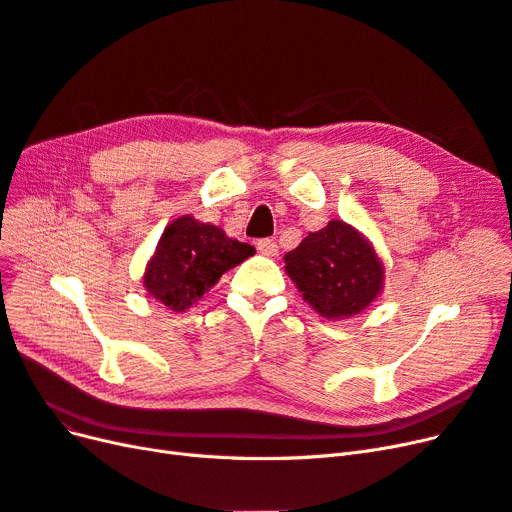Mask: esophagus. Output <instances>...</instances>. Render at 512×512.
Returning <instances> with one entry per match:
<instances>
[{
	"label": "esophagus",
	"instance_id": "obj_1",
	"mask_svg": "<svg viewBox=\"0 0 512 512\" xmlns=\"http://www.w3.org/2000/svg\"><path fill=\"white\" fill-rule=\"evenodd\" d=\"M256 247H258L260 254H265L269 258H275L277 254H280V245H277L273 239H260L256 243Z\"/></svg>",
	"mask_w": 512,
	"mask_h": 512
}]
</instances>
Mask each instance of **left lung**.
I'll return each mask as SVG.
<instances>
[{
  "mask_svg": "<svg viewBox=\"0 0 512 512\" xmlns=\"http://www.w3.org/2000/svg\"><path fill=\"white\" fill-rule=\"evenodd\" d=\"M284 262L303 299L327 320L365 312L384 288V262L376 247L342 220L309 232Z\"/></svg>",
  "mask_w": 512,
  "mask_h": 512,
  "instance_id": "left-lung-1",
  "label": "left lung"
}]
</instances>
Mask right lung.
<instances>
[{
  "mask_svg": "<svg viewBox=\"0 0 512 512\" xmlns=\"http://www.w3.org/2000/svg\"><path fill=\"white\" fill-rule=\"evenodd\" d=\"M254 252L250 243L230 239L220 226L181 215L164 228L145 267L143 286L158 303L173 312H185L228 269L241 265Z\"/></svg>",
  "mask_w": 512,
  "mask_h": 512,
  "instance_id": "add662e5",
  "label": "right lung"
}]
</instances>
